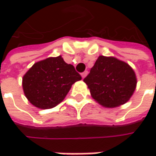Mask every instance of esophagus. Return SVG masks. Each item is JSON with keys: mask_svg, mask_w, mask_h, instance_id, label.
I'll use <instances>...</instances> for the list:
<instances>
[{"mask_svg": "<svg viewBox=\"0 0 156 156\" xmlns=\"http://www.w3.org/2000/svg\"><path fill=\"white\" fill-rule=\"evenodd\" d=\"M87 71H84L83 73H81V77H82V78H85V77L87 76Z\"/></svg>", "mask_w": 156, "mask_h": 156, "instance_id": "34e87169", "label": "esophagus"}]
</instances>
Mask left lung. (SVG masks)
<instances>
[{
    "label": "left lung",
    "mask_w": 156,
    "mask_h": 156,
    "mask_svg": "<svg viewBox=\"0 0 156 156\" xmlns=\"http://www.w3.org/2000/svg\"><path fill=\"white\" fill-rule=\"evenodd\" d=\"M83 81L94 99L107 108L126 103L135 91L136 76L128 63L115 57H98Z\"/></svg>",
    "instance_id": "1"
}]
</instances>
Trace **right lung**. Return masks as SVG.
<instances>
[{"instance_id": "add662e5", "label": "right lung", "mask_w": 156, "mask_h": 156, "mask_svg": "<svg viewBox=\"0 0 156 156\" xmlns=\"http://www.w3.org/2000/svg\"><path fill=\"white\" fill-rule=\"evenodd\" d=\"M80 80L75 67L60 55L34 63L23 76L22 87L31 104L48 109L62 102L71 86Z\"/></svg>"}]
</instances>
